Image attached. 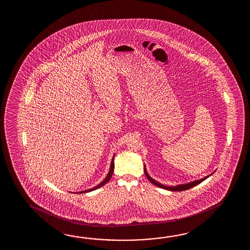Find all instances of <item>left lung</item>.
Instances as JSON below:
<instances>
[{
    "label": "left lung",
    "instance_id": "left-lung-1",
    "mask_svg": "<svg viewBox=\"0 0 250 250\" xmlns=\"http://www.w3.org/2000/svg\"><path fill=\"white\" fill-rule=\"evenodd\" d=\"M144 171H145V174L146 176V178L148 179V181L151 182V183H153L154 185L155 186L159 187L161 188H165V189H167V190H170V191H183V190H187V189H189V188H191L193 187L197 186L198 185L199 183H201L202 181H205L207 178H208L209 176L208 177H206V178H204L202 180H199V181H193V182H190V183H188V184H185V185H179V186L177 187H166L165 185H162V184H160L158 183L157 181H154L150 176L147 174V172H146V168L144 169Z\"/></svg>",
    "mask_w": 250,
    "mask_h": 250
}]
</instances>
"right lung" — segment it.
<instances>
[{
	"instance_id": "add662e5",
	"label": "right lung",
	"mask_w": 250,
	"mask_h": 250,
	"mask_svg": "<svg viewBox=\"0 0 250 250\" xmlns=\"http://www.w3.org/2000/svg\"><path fill=\"white\" fill-rule=\"evenodd\" d=\"M113 159H114V155H113V157H112V163H111V168H110V171H109L108 175L106 176V178H105L104 181H102L101 183H100L99 185H97V186L95 187V188H90V189L85 190V191L80 192V193H86V192L95 190L96 188H101V187L104 186L105 183H107L108 181H110V180H111V178H112L113 170H114V161H113Z\"/></svg>"
}]
</instances>
